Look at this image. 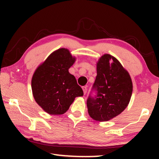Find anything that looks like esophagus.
Returning a JSON list of instances; mask_svg holds the SVG:
<instances>
[{"label":"esophagus","instance_id":"obj_1","mask_svg":"<svg viewBox=\"0 0 159 159\" xmlns=\"http://www.w3.org/2000/svg\"><path fill=\"white\" fill-rule=\"evenodd\" d=\"M82 89L83 90V93H84V95H85L86 93H87V87L86 86H83V87H82Z\"/></svg>","mask_w":159,"mask_h":159}]
</instances>
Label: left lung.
Here are the masks:
<instances>
[{"instance_id":"left-lung-1","label":"left lung","mask_w":159,"mask_h":159,"mask_svg":"<svg viewBox=\"0 0 159 159\" xmlns=\"http://www.w3.org/2000/svg\"><path fill=\"white\" fill-rule=\"evenodd\" d=\"M132 93L128 72L115 57L104 55L97 64V76L87 99L88 114L96 120L107 121L127 107Z\"/></svg>"}]
</instances>
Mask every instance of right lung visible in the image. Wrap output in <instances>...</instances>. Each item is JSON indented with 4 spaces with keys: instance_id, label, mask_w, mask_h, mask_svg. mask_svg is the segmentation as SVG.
I'll return each mask as SVG.
<instances>
[{
    "instance_id": "1",
    "label": "right lung",
    "mask_w": 159,
    "mask_h": 159,
    "mask_svg": "<svg viewBox=\"0 0 159 159\" xmlns=\"http://www.w3.org/2000/svg\"><path fill=\"white\" fill-rule=\"evenodd\" d=\"M75 60L68 50L61 48L51 54L35 71L31 80L34 98L48 114H64L75 98L83 95L76 78L69 72Z\"/></svg>"
}]
</instances>
